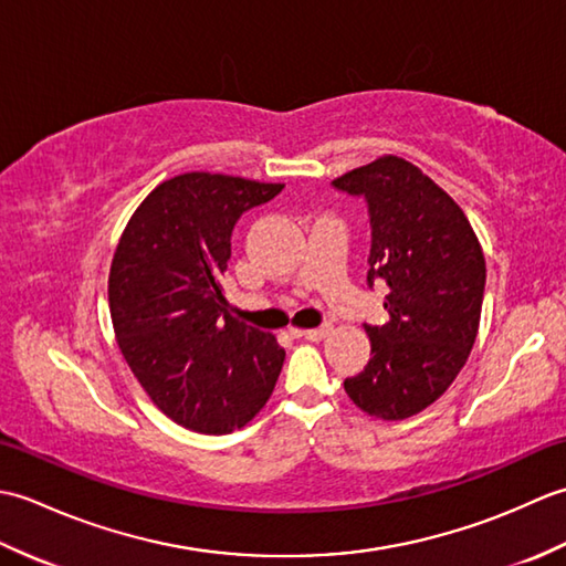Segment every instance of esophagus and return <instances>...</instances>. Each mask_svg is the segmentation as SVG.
<instances>
[{
    "label": "esophagus",
    "instance_id": "esophagus-1",
    "mask_svg": "<svg viewBox=\"0 0 566 566\" xmlns=\"http://www.w3.org/2000/svg\"><path fill=\"white\" fill-rule=\"evenodd\" d=\"M328 331H331L328 326H321V328H304V331H296V333L306 340H323L328 335Z\"/></svg>",
    "mask_w": 566,
    "mask_h": 566
}]
</instances>
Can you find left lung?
<instances>
[{
  "mask_svg": "<svg viewBox=\"0 0 566 566\" xmlns=\"http://www.w3.org/2000/svg\"><path fill=\"white\" fill-rule=\"evenodd\" d=\"M333 185L367 199V284L389 292V321L365 326L371 357L345 379V391L369 416L411 418L448 391L472 353L486 284L484 250L457 201L403 158L381 155Z\"/></svg>",
  "mask_w": 566,
  "mask_h": 566,
  "instance_id": "8db88e82",
  "label": "left lung"
}]
</instances>
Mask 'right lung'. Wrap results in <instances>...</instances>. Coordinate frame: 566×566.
<instances>
[{
    "instance_id": "obj_1",
    "label": "right lung",
    "mask_w": 566,
    "mask_h": 566,
    "mask_svg": "<svg viewBox=\"0 0 566 566\" xmlns=\"http://www.w3.org/2000/svg\"><path fill=\"white\" fill-rule=\"evenodd\" d=\"M282 189L233 175H177L143 199L118 238L109 272L118 350L177 426L226 436L272 396L284 347L231 316L221 282L240 213Z\"/></svg>"
}]
</instances>
